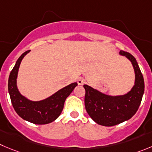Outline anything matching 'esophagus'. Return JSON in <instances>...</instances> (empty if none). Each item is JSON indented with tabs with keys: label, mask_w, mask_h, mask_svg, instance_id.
Returning <instances> with one entry per match:
<instances>
[{
	"label": "esophagus",
	"mask_w": 152,
	"mask_h": 152,
	"mask_svg": "<svg viewBox=\"0 0 152 152\" xmlns=\"http://www.w3.org/2000/svg\"><path fill=\"white\" fill-rule=\"evenodd\" d=\"M86 83V79L83 77H79L78 79V84L79 85H84Z\"/></svg>",
	"instance_id": "1"
}]
</instances>
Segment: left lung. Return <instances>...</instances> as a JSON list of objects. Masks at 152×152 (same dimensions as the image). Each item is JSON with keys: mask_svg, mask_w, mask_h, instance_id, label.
<instances>
[{"mask_svg": "<svg viewBox=\"0 0 152 152\" xmlns=\"http://www.w3.org/2000/svg\"><path fill=\"white\" fill-rule=\"evenodd\" d=\"M131 61L136 74L135 85L127 94L122 96L106 95L87 85L85 106L88 114L98 124L106 127L116 125L131 118L138 110L144 93V79L137 60L130 53L120 51Z\"/></svg>", "mask_w": 152, "mask_h": 152, "instance_id": "left-lung-1", "label": "left lung"}]
</instances>
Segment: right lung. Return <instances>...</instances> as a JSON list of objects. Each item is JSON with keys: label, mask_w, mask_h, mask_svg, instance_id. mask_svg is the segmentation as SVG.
Returning a JSON list of instances; mask_svg holds the SVG:
<instances>
[{"label": "right lung", "mask_w": 152, "mask_h": 152, "mask_svg": "<svg viewBox=\"0 0 152 152\" xmlns=\"http://www.w3.org/2000/svg\"><path fill=\"white\" fill-rule=\"evenodd\" d=\"M29 51L24 52L18 58L10 74L8 91L11 102L17 114L24 120L36 124H49L60 115L65 100L78 84L76 83H72L41 101H31L21 95L16 86L17 74L22 58Z\"/></svg>", "instance_id": "add662e5"}]
</instances>
